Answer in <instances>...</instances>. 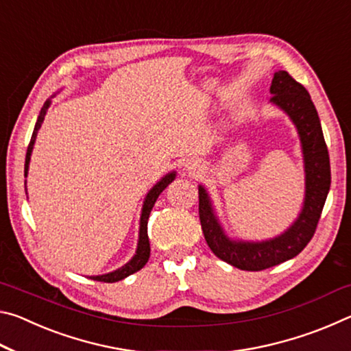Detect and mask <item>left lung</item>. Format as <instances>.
<instances>
[{"label":"left lung","mask_w":351,"mask_h":351,"mask_svg":"<svg viewBox=\"0 0 351 351\" xmlns=\"http://www.w3.org/2000/svg\"><path fill=\"white\" fill-rule=\"evenodd\" d=\"M271 102L287 112L295 123L304 148L306 192L297 221L274 240L261 243L230 241L213 215L209 197L199 186V221L210 251L219 260L243 271H263L280 265L304 251L317 229L331 184L330 156L322 127L310 94L287 71H278L271 83Z\"/></svg>","instance_id":"obj_1"}]
</instances>
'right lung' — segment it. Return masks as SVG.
<instances>
[{"instance_id": "right-lung-1", "label": "right lung", "mask_w": 351, "mask_h": 351, "mask_svg": "<svg viewBox=\"0 0 351 351\" xmlns=\"http://www.w3.org/2000/svg\"><path fill=\"white\" fill-rule=\"evenodd\" d=\"M49 100L45 104L43 108L40 111V116L37 119V123H35V128H34V133H32V138L31 142H29V147H27V152H26V162H25V176L27 175V169H29V161H31V153H32V148H34V142L35 138H37V133L41 127V123L45 121V116H46V111L49 108ZM175 180V173H170L165 178H162L161 181H159L156 186H154L150 192H148L147 198L144 201V207H142V215H141V229H139V243H138V251H136L134 257L128 261L125 266H122L121 269H117L114 272H110V274H105V276H96V277H91L93 280H97V282H105V283H114L122 280V278H125L128 276L134 274V272H138L139 269H142L145 266V263L150 258V241H148V234H147V223H148V217H150V212L153 209L154 203H156V199L159 195H161L162 190L169 186V184Z\"/></svg>"}]
</instances>
